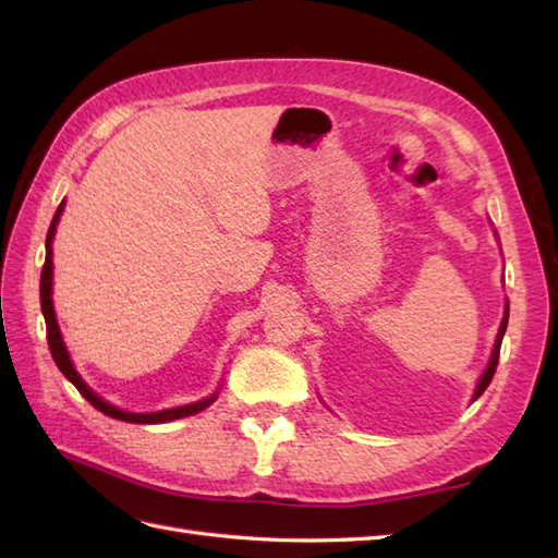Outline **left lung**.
<instances>
[{
  "label": "left lung",
  "instance_id": "1",
  "mask_svg": "<svg viewBox=\"0 0 558 558\" xmlns=\"http://www.w3.org/2000/svg\"><path fill=\"white\" fill-rule=\"evenodd\" d=\"M506 326H508V312H506L504 322H501V328H499V338H496V345H494V352H492V360H489L487 372L482 374L480 384H477V390H475V400H477V398L484 393V390H487V386L492 384V378H494V374H496V364H499V352H501V340H504V333H506Z\"/></svg>",
  "mask_w": 558,
  "mask_h": 558
}]
</instances>
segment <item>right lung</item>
I'll use <instances>...</instances> for the list:
<instances>
[{"instance_id": "1", "label": "right lung", "mask_w": 558, "mask_h": 558, "mask_svg": "<svg viewBox=\"0 0 558 558\" xmlns=\"http://www.w3.org/2000/svg\"><path fill=\"white\" fill-rule=\"evenodd\" d=\"M62 216V206L57 208V216L50 225V230H47V254H45V266L40 272V306H43V316H45V328H47V345H50L52 352V360L59 366V372H62L71 384L76 386L78 393L86 398L93 408L100 410L102 414H108L112 420H122V422H134V424H162V422H172V420H180V417H189V414H196L204 408H208L216 396H210L206 400H198L192 402V405H184V408H172V410H162V412H150V414H134V412H122L112 408L110 402H105L102 398H98L93 390L81 381V376L76 374L74 366L69 362V354L66 348L62 342V336H59V326H57V318H54V310H52V236H54V228H57V220Z\"/></svg>"}]
</instances>
